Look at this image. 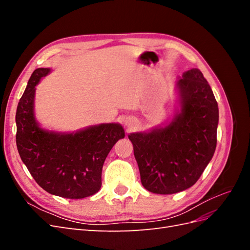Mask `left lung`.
<instances>
[{
  "instance_id": "obj_1",
  "label": "left lung",
  "mask_w": 250,
  "mask_h": 250,
  "mask_svg": "<svg viewBox=\"0 0 250 250\" xmlns=\"http://www.w3.org/2000/svg\"><path fill=\"white\" fill-rule=\"evenodd\" d=\"M181 110L166 127L130 133L143 187L155 194L191 188L210 162L217 145L218 103L198 69L176 83Z\"/></svg>"
}]
</instances>
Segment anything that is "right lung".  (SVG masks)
<instances>
[{"mask_svg": "<svg viewBox=\"0 0 250 250\" xmlns=\"http://www.w3.org/2000/svg\"><path fill=\"white\" fill-rule=\"evenodd\" d=\"M50 69L40 67L30 77L17 109V146L22 163L44 191L81 199L101 188L105 158L125 137L118 123L90 126L75 133L43 130L34 117L35 86Z\"/></svg>", "mask_w": 250, "mask_h": 250, "instance_id": "right-lung-1", "label": "right lung"}]
</instances>
